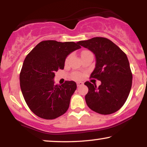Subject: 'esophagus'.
<instances>
[{
    "instance_id": "34e87169",
    "label": "esophagus",
    "mask_w": 147,
    "mask_h": 147,
    "mask_svg": "<svg viewBox=\"0 0 147 147\" xmlns=\"http://www.w3.org/2000/svg\"><path fill=\"white\" fill-rule=\"evenodd\" d=\"M76 84H77V86H78V87H80V86H82L84 84L83 82H78Z\"/></svg>"
}]
</instances>
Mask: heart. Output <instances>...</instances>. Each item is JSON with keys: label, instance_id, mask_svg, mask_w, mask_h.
<instances>
[{"label": "heart", "instance_id": "obj_1", "mask_svg": "<svg viewBox=\"0 0 147 147\" xmlns=\"http://www.w3.org/2000/svg\"><path fill=\"white\" fill-rule=\"evenodd\" d=\"M86 52V51H85ZM69 57H68L67 59H66V62H67L68 61V59H69ZM73 78H74V79H76V80H78L80 79V78H81V75L79 73H77V72H75V73L73 74Z\"/></svg>", "mask_w": 147, "mask_h": 147}]
</instances>
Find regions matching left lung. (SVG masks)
<instances>
[{"label": "left lung", "mask_w": 147, "mask_h": 147, "mask_svg": "<svg viewBox=\"0 0 147 147\" xmlns=\"http://www.w3.org/2000/svg\"><path fill=\"white\" fill-rule=\"evenodd\" d=\"M95 54L96 67L90 78L100 80L101 85L86 82L88 92L86 104L100 114L114 113L122 107L129 95L132 74L126 53L116 44L105 37L78 42Z\"/></svg>", "instance_id": "8db88e82"}]
</instances>
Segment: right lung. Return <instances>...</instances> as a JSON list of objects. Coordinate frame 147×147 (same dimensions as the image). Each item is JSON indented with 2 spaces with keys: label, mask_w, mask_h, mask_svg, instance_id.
I'll return each mask as SVG.
<instances>
[{
  "label": "right lung",
  "mask_w": 147,
  "mask_h": 147,
  "mask_svg": "<svg viewBox=\"0 0 147 147\" xmlns=\"http://www.w3.org/2000/svg\"><path fill=\"white\" fill-rule=\"evenodd\" d=\"M80 48L78 43L47 40L38 43L25 57L20 86L26 103L35 115L52 120L67 110L76 83L65 81L55 85L53 79L55 71L63 69L66 57Z\"/></svg>",
  "instance_id": "1"
}]
</instances>
